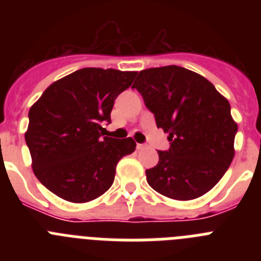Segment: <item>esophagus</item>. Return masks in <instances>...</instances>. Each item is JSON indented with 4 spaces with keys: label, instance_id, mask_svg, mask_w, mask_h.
Listing matches in <instances>:
<instances>
[{
    "label": "esophagus",
    "instance_id": "esophagus-1",
    "mask_svg": "<svg viewBox=\"0 0 261 261\" xmlns=\"http://www.w3.org/2000/svg\"><path fill=\"white\" fill-rule=\"evenodd\" d=\"M137 150H142V149H145V145L144 144H137Z\"/></svg>",
    "mask_w": 261,
    "mask_h": 261
}]
</instances>
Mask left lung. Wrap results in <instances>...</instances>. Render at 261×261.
Here are the masks:
<instances>
[{"label":"left lung","mask_w":261,"mask_h":261,"mask_svg":"<svg viewBox=\"0 0 261 261\" xmlns=\"http://www.w3.org/2000/svg\"><path fill=\"white\" fill-rule=\"evenodd\" d=\"M133 87L170 141L155 167L146 170L149 186L174 200L205 195L234 158L238 125L227 99L206 78L176 65L141 70Z\"/></svg>","instance_id":"8db88e82"}]
</instances>
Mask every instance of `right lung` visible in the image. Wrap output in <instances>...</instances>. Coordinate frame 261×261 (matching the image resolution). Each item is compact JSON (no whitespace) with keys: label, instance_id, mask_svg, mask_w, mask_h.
Listing matches in <instances>:
<instances>
[{"label":"right lung","instance_id":"1","mask_svg":"<svg viewBox=\"0 0 261 261\" xmlns=\"http://www.w3.org/2000/svg\"><path fill=\"white\" fill-rule=\"evenodd\" d=\"M136 71L84 68L53 82L30 108L24 138L34 174L70 202H87L112 186L116 165L136 149L133 138L107 137L115 99Z\"/></svg>","mask_w":261,"mask_h":261}]
</instances>
